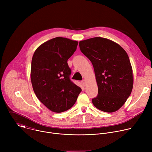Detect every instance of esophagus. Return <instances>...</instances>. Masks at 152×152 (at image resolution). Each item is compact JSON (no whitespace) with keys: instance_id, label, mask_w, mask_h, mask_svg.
I'll return each instance as SVG.
<instances>
[{"instance_id":"obj_1","label":"esophagus","mask_w":152,"mask_h":152,"mask_svg":"<svg viewBox=\"0 0 152 152\" xmlns=\"http://www.w3.org/2000/svg\"><path fill=\"white\" fill-rule=\"evenodd\" d=\"M81 83H82V85L83 86H85V85H86V81H85V80H82L81 81Z\"/></svg>"}]
</instances>
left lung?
<instances>
[{"instance_id": "left-lung-1", "label": "left lung", "mask_w": 152, "mask_h": 152, "mask_svg": "<svg viewBox=\"0 0 152 152\" xmlns=\"http://www.w3.org/2000/svg\"><path fill=\"white\" fill-rule=\"evenodd\" d=\"M79 48L94 70L98 94L92 99L93 104L103 112L117 111L133 88L132 68L127 53L116 42L102 37L80 41Z\"/></svg>"}]
</instances>
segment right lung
I'll return each instance as SVG.
<instances>
[{
	"label": "right lung",
	"mask_w": 152,
	"mask_h": 152,
	"mask_svg": "<svg viewBox=\"0 0 152 152\" xmlns=\"http://www.w3.org/2000/svg\"><path fill=\"white\" fill-rule=\"evenodd\" d=\"M78 42L62 37L52 38L35 51L31 62V79L39 101L54 113H62L74 105L82 90L70 78L68 59Z\"/></svg>",
	"instance_id": "obj_1"
}]
</instances>
